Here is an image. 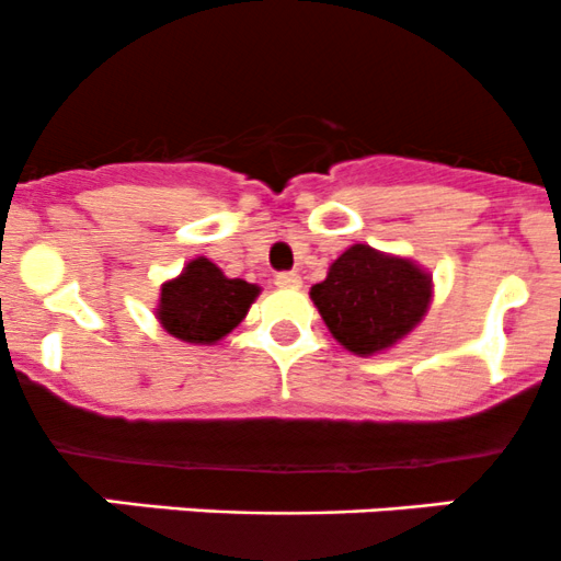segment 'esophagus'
I'll use <instances>...</instances> for the list:
<instances>
[{"label":"esophagus","mask_w":561,"mask_h":561,"mask_svg":"<svg viewBox=\"0 0 561 561\" xmlns=\"http://www.w3.org/2000/svg\"><path fill=\"white\" fill-rule=\"evenodd\" d=\"M299 283H302V278H299L297 273H278V275H275V286H280V288H299Z\"/></svg>","instance_id":"34e87169"}]
</instances>
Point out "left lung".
Listing matches in <instances>:
<instances>
[{"instance_id":"1","label":"left lung","mask_w":561,"mask_h":561,"mask_svg":"<svg viewBox=\"0 0 561 561\" xmlns=\"http://www.w3.org/2000/svg\"><path fill=\"white\" fill-rule=\"evenodd\" d=\"M310 299L332 337L368 357L385 352L420 324L431 305V275L414 262L352 245L310 288Z\"/></svg>"}]
</instances>
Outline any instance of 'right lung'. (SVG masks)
<instances>
[{"label":"right lung","instance_id":"obj_1","mask_svg":"<svg viewBox=\"0 0 561 561\" xmlns=\"http://www.w3.org/2000/svg\"><path fill=\"white\" fill-rule=\"evenodd\" d=\"M259 286L242 278H226L209 259L198 256L180 278L160 288L158 319L169 335L185 343H215L229 335L242 319Z\"/></svg>","mask_w":561,"mask_h":561}]
</instances>
